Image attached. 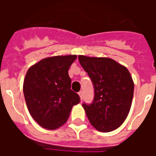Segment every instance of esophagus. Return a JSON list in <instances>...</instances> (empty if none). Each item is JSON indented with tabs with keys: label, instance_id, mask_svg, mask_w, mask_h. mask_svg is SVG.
Instances as JSON below:
<instances>
[{
	"label": "esophagus",
	"instance_id": "34e87169",
	"mask_svg": "<svg viewBox=\"0 0 156 156\" xmlns=\"http://www.w3.org/2000/svg\"><path fill=\"white\" fill-rule=\"evenodd\" d=\"M79 96H80V100L82 101L83 100V92L82 91L79 92Z\"/></svg>",
	"mask_w": 156,
	"mask_h": 156
}]
</instances>
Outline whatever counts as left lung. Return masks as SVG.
Listing matches in <instances>:
<instances>
[{
    "label": "left lung",
    "mask_w": 156,
    "mask_h": 156,
    "mask_svg": "<svg viewBox=\"0 0 156 156\" xmlns=\"http://www.w3.org/2000/svg\"><path fill=\"white\" fill-rule=\"evenodd\" d=\"M78 58L94 88L93 102L82 105L87 116L99 131H112L123 123L131 107L134 88L131 75L125 66L109 58Z\"/></svg>",
    "instance_id": "8db88e82"
}]
</instances>
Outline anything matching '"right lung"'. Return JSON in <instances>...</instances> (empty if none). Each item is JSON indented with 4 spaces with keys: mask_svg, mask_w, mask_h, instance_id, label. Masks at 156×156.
I'll use <instances>...</instances> for the list:
<instances>
[{
    "mask_svg": "<svg viewBox=\"0 0 156 156\" xmlns=\"http://www.w3.org/2000/svg\"><path fill=\"white\" fill-rule=\"evenodd\" d=\"M76 55L53 56L32 66L23 83L27 108L42 127L55 129L68 120L73 106L80 97L71 90L69 69Z\"/></svg>",
    "mask_w": 156,
    "mask_h": 156,
    "instance_id": "right-lung-1",
    "label": "right lung"
}]
</instances>
